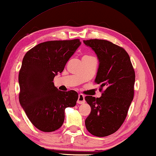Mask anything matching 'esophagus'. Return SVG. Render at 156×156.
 Instances as JSON below:
<instances>
[{
    "instance_id": "1",
    "label": "esophagus",
    "mask_w": 156,
    "mask_h": 156,
    "mask_svg": "<svg viewBox=\"0 0 156 156\" xmlns=\"http://www.w3.org/2000/svg\"><path fill=\"white\" fill-rule=\"evenodd\" d=\"M85 102V97L82 94H80L78 96V100H77V104H84Z\"/></svg>"
}]
</instances>
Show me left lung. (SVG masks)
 Returning <instances> with one entry per match:
<instances>
[{"mask_svg": "<svg viewBox=\"0 0 156 156\" xmlns=\"http://www.w3.org/2000/svg\"><path fill=\"white\" fill-rule=\"evenodd\" d=\"M99 59L95 83L100 84L101 97L87 96L91 113L85 120L89 133L98 137L114 133L121 126L134 95L135 72L124 49L105 40H84Z\"/></svg>", "mask_w": 156, "mask_h": 156, "instance_id": "left-lung-1", "label": "left lung"}]
</instances>
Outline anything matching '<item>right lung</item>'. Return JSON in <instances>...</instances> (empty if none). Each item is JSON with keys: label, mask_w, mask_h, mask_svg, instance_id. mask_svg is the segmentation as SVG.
<instances>
[{"label": "right lung", "mask_w": 156, "mask_h": 156, "mask_svg": "<svg viewBox=\"0 0 156 156\" xmlns=\"http://www.w3.org/2000/svg\"><path fill=\"white\" fill-rule=\"evenodd\" d=\"M80 44L79 39L42 42L23 57L18 76L19 101L29 120L40 131L59 129L65 108L76 105L77 92L59 91L53 80Z\"/></svg>", "instance_id": "add662e5"}]
</instances>
